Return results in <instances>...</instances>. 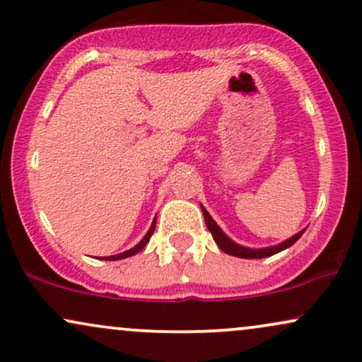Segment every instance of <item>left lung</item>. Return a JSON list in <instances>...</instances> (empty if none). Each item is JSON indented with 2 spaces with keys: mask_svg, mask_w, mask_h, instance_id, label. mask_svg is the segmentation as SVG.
I'll return each instance as SVG.
<instances>
[{
  "mask_svg": "<svg viewBox=\"0 0 362 362\" xmlns=\"http://www.w3.org/2000/svg\"><path fill=\"white\" fill-rule=\"evenodd\" d=\"M202 212H204V219H206L207 229L211 230L212 238H214V241L217 243V246H219L224 252H228V255L238 256V258L258 259V258H267V256H273V255H276V252H280L283 250H286V247H290L291 245H293V243H297L298 238L303 234V230H300V233L295 234L293 238L286 239L285 243H281V245H278V246L263 247V250H250V247L239 246V245H236V243L230 241V239L226 236L223 230H221L219 226L214 223V219H212L211 214H209V212L204 207H202Z\"/></svg>",
  "mask_w": 362,
  "mask_h": 362,
  "instance_id": "1",
  "label": "left lung"
}]
</instances>
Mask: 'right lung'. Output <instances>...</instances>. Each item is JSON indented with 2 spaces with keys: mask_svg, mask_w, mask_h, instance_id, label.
<instances>
[{
  "mask_svg": "<svg viewBox=\"0 0 362 362\" xmlns=\"http://www.w3.org/2000/svg\"><path fill=\"white\" fill-rule=\"evenodd\" d=\"M155 224H156V221H153V224H151L150 230H148V233L145 234V238H143L141 241H139L136 246L132 247V250H128V251H124V252H119V255H115V256H106V258H103V259H107V261H111V259H112V261H115V259H123V258H128V256L136 255V252H138V251H141L143 247L146 246V243L150 241L151 234H153V230H155Z\"/></svg>",
  "mask_w": 362,
  "mask_h": 362,
  "instance_id": "right-lung-1",
  "label": "right lung"
}]
</instances>
